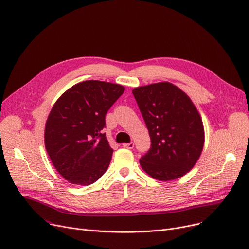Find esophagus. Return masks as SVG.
<instances>
[{"label": "esophagus", "mask_w": 249, "mask_h": 249, "mask_svg": "<svg viewBox=\"0 0 249 249\" xmlns=\"http://www.w3.org/2000/svg\"><path fill=\"white\" fill-rule=\"evenodd\" d=\"M134 142H129V143H124L123 144V147L124 148H125V149H129V150H131V149H133L134 148Z\"/></svg>", "instance_id": "esophagus-1"}]
</instances>
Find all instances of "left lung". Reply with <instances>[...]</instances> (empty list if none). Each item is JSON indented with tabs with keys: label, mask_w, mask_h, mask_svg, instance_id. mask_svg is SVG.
Listing matches in <instances>:
<instances>
[{
	"label": "left lung",
	"mask_w": 249,
	"mask_h": 249,
	"mask_svg": "<svg viewBox=\"0 0 249 249\" xmlns=\"http://www.w3.org/2000/svg\"><path fill=\"white\" fill-rule=\"evenodd\" d=\"M133 94L147 124L151 149L140 159L156 180H176L197 163L204 145V126L190 97L170 82L136 87Z\"/></svg>",
	"instance_id": "obj_1"
}]
</instances>
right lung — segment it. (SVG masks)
Here are the masks:
<instances>
[{
    "mask_svg": "<svg viewBox=\"0 0 249 249\" xmlns=\"http://www.w3.org/2000/svg\"><path fill=\"white\" fill-rule=\"evenodd\" d=\"M124 87L99 80L73 85L54 104L44 142L55 169L71 184L90 185L107 170L113 150L102 128Z\"/></svg>",
    "mask_w": 249,
    "mask_h": 249,
    "instance_id": "add662e5",
    "label": "right lung"
}]
</instances>
